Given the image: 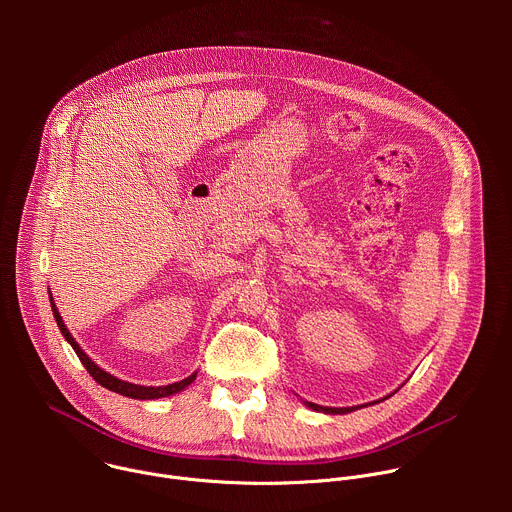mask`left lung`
Instances as JSON below:
<instances>
[{
	"label": "left lung",
	"instance_id": "1",
	"mask_svg": "<svg viewBox=\"0 0 512 512\" xmlns=\"http://www.w3.org/2000/svg\"><path fill=\"white\" fill-rule=\"evenodd\" d=\"M306 407L314 409V411H322V413H332V415H344V413H350L358 407H322V405H316V403H310L306 401Z\"/></svg>",
	"mask_w": 512,
	"mask_h": 512
}]
</instances>
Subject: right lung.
I'll return each mask as SVG.
<instances>
[{"label": "right lung", "mask_w": 512, "mask_h": 512, "mask_svg": "<svg viewBox=\"0 0 512 512\" xmlns=\"http://www.w3.org/2000/svg\"><path fill=\"white\" fill-rule=\"evenodd\" d=\"M48 294H50V291H48ZM50 306H52V314H54V320H56V324H58L62 336L68 340V344H70L72 348H75L77 356H79L81 362L85 364V369L89 371V375H91L101 387H105V389H109V391H113V393H119V395H123V397H131V399H160V397H170V395H174V393H180L182 389H186V387L196 379V373H192L190 377H186V379H182V381H178V383L166 385V387H143V385H133V383L121 381V379L109 375L107 371L99 369L97 364L85 354V350L77 344V340L70 336L68 328L64 326V322H62V318H60V314H58V310H56V306H54V302H52V296H50Z\"/></svg>", "instance_id": "obj_1"}]
</instances>
